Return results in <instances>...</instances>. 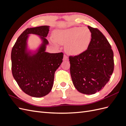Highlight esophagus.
<instances>
[{
    "label": "esophagus",
    "mask_w": 126,
    "mask_h": 126,
    "mask_svg": "<svg viewBox=\"0 0 126 126\" xmlns=\"http://www.w3.org/2000/svg\"><path fill=\"white\" fill-rule=\"evenodd\" d=\"M63 60H68V57H67V56L66 55H64Z\"/></svg>",
    "instance_id": "34e87169"
}]
</instances>
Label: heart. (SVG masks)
Wrapping results in <instances>:
<instances>
[{"label":"heart","mask_w":126,"mask_h":126,"mask_svg":"<svg viewBox=\"0 0 126 126\" xmlns=\"http://www.w3.org/2000/svg\"><path fill=\"white\" fill-rule=\"evenodd\" d=\"M55 41L66 44V50L72 55H78L85 51L90 44L91 32L87 27H75L58 30L54 33Z\"/></svg>","instance_id":"b5f03b06"}]
</instances>
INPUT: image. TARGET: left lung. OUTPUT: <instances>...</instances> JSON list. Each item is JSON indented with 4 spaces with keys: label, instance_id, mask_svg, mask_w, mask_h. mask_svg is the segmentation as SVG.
Listing matches in <instances>:
<instances>
[{
    "label": "left lung",
    "instance_id": "obj_1",
    "mask_svg": "<svg viewBox=\"0 0 126 126\" xmlns=\"http://www.w3.org/2000/svg\"><path fill=\"white\" fill-rule=\"evenodd\" d=\"M91 39L87 50L69 57L72 82L79 92L92 94L104 88L114 69L113 52L99 30L88 26Z\"/></svg>",
    "mask_w": 126,
    "mask_h": 126
}]
</instances>
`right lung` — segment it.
Masks as SVG:
<instances>
[{
    "instance_id": "obj_1",
    "label": "right lung",
    "mask_w": 126,
    "mask_h": 126,
    "mask_svg": "<svg viewBox=\"0 0 126 126\" xmlns=\"http://www.w3.org/2000/svg\"><path fill=\"white\" fill-rule=\"evenodd\" d=\"M49 26L27 28L18 37L11 54V70L18 86L25 93L39 98L51 91L56 70L63 62V52L50 54L45 52L48 41L46 38ZM40 36L43 44L35 54L26 51V40L29 34Z\"/></svg>"
}]
</instances>
